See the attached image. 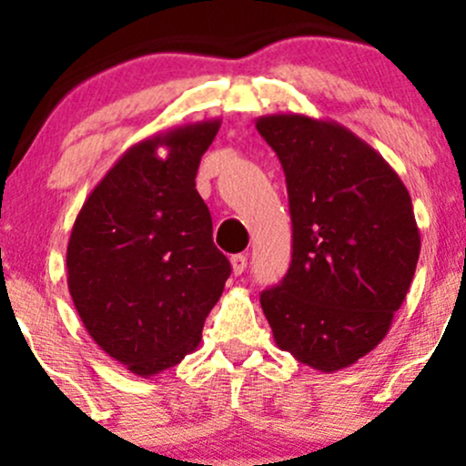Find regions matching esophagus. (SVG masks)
I'll list each match as a JSON object with an SVG mask.
<instances>
[{"label": "esophagus", "mask_w": 466, "mask_h": 466, "mask_svg": "<svg viewBox=\"0 0 466 466\" xmlns=\"http://www.w3.org/2000/svg\"><path fill=\"white\" fill-rule=\"evenodd\" d=\"M229 263H232V271H234V274L240 276L245 269H248V256H245V254H234Z\"/></svg>", "instance_id": "1"}]
</instances>
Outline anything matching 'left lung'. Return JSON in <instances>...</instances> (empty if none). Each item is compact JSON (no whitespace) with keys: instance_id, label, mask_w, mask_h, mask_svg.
Here are the masks:
<instances>
[{"instance_id":"left-lung-1","label":"left lung","mask_w":466,"mask_h":466,"mask_svg":"<svg viewBox=\"0 0 466 466\" xmlns=\"http://www.w3.org/2000/svg\"><path fill=\"white\" fill-rule=\"evenodd\" d=\"M287 177L291 265L260 293L278 349L319 372L349 368L388 335L420 254L410 192L370 144L302 114L256 120Z\"/></svg>"}]
</instances>
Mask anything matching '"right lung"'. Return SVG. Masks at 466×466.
<instances>
[{
  "instance_id": "obj_1",
  "label": "right lung",
  "mask_w": 466,
  "mask_h": 466,
  "mask_svg": "<svg viewBox=\"0 0 466 466\" xmlns=\"http://www.w3.org/2000/svg\"><path fill=\"white\" fill-rule=\"evenodd\" d=\"M218 127L201 120L133 144L74 221L69 296L96 344L137 377L168 370L199 346L232 271L195 188Z\"/></svg>"
}]
</instances>
